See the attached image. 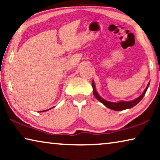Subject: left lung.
<instances>
[{
    "instance_id": "obj_1",
    "label": "left lung",
    "mask_w": 160,
    "mask_h": 160,
    "mask_svg": "<svg viewBox=\"0 0 160 160\" xmlns=\"http://www.w3.org/2000/svg\"><path fill=\"white\" fill-rule=\"evenodd\" d=\"M149 85H150V82L148 83V86L146 87L145 91H143L142 95L140 96L139 97L137 98L136 99H135V100L131 101H119V102H117V103H114V102H110V101L104 100V99L102 98L101 96L98 95V93H97V91H96V89L95 83H94L93 80L92 81L93 93L94 96H95V97L97 98L99 101L101 102L105 106H106L107 108H108L110 109L114 110V111H122V110H125V109L131 108L133 106H135V105H137L144 97L147 90H148Z\"/></svg>"
}]
</instances>
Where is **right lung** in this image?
I'll use <instances>...</instances> for the list:
<instances>
[{"label": "right lung", "mask_w": 160, "mask_h": 160, "mask_svg": "<svg viewBox=\"0 0 160 160\" xmlns=\"http://www.w3.org/2000/svg\"><path fill=\"white\" fill-rule=\"evenodd\" d=\"M49 109H50V108H49ZM48 111V110H45V111H42L41 112H43V111Z\"/></svg>", "instance_id": "1"}]
</instances>
